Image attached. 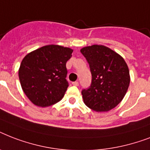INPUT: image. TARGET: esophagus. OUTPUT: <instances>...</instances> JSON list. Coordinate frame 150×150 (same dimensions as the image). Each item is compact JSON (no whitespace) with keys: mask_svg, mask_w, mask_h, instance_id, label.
Masks as SVG:
<instances>
[{"mask_svg":"<svg viewBox=\"0 0 150 150\" xmlns=\"http://www.w3.org/2000/svg\"><path fill=\"white\" fill-rule=\"evenodd\" d=\"M72 85H73V86H79V82H77V81H75V82H73Z\"/></svg>","mask_w":150,"mask_h":150,"instance_id":"esophagus-1","label":"esophagus"}]
</instances>
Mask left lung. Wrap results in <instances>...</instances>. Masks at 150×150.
I'll return each instance as SVG.
<instances>
[{"mask_svg":"<svg viewBox=\"0 0 150 150\" xmlns=\"http://www.w3.org/2000/svg\"><path fill=\"white\" fill-rule=\"evenodd\" d=\"M81 53L92 75L90 86L82 90L85 104L97 112L113 109L123 100L129 86L127 64L118 54L105 46L86 47Z\"/></svg>","mask_w":150,"mask_h":150,"instance_id":"8db88e82","label":"left lung"}]
</instances>
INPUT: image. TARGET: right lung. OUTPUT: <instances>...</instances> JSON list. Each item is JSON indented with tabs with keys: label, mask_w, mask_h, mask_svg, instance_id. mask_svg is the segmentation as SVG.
Here are the masks:
<instances>
[{
	"label": "right lung",
	"mask_w": 150,
	"mask_h": 150,
	"mask_svg": "<svg viewBox=\"0 0 150 150\" xmlns=\"http://www.w3.org/2000/svg\"><path fill=\"white\" fill-rule=\"evenodd\" d=\"M73 50L58 45L44 46L22 60L18 77L25 94L39 107H49L63 98L68 87L66 63Z\"/></svg>",
	"instance_id": "obj_1"
}]
</instances>
